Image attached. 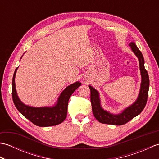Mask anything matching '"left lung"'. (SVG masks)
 <instances>
[{"label": "left lung", "instance_id": "left-lung-1", "mask_svg": "<svg viewBox=\"0 0 159 159\" xmlns=\"http://www.w3.org/2000/svg\"><path fill=\"white\" fill-rule=\"evenodd\" d=\"M130 46L132 50L135 54L139 61L141 74V85L139 97L133 105L128 107L120 115L115 116V115L108 113L107 111H104L102 109V107H100L98 93L92 86H89L91 91V103H92V109L93 116L100 123L112 125L125 124L140 114L147 103L150 81L148 74L144 67L143 57L139 49L135 45V43L132 42L130 43Z\"/></svg>", "mask_w": 159, "mask_h": 159}]
</instances>
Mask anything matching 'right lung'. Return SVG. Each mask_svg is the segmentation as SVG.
I'll list each match as a JSON object with an SVG mask.
<instances>
[{"label":"right lung","instance_id":"right-lung-1","mask_svg":"<svg viewBox=\"0 0 159 159\" xmlns=\"http://www.w3.org/2000/svg\"><path fill=\"white\" fill-rule=\"evenodd\" d=\"M17 69L13 74L12 80V98L17 109L26 119L36 126L46 127L58 125L65 120L67 116V104L71 95L81 83L76 82L67 87L61 94L57 105L53 107L35 108L25 105L17 96L15 85V76Z\"/></svg>","mask_w":159,"mask_h":159}]
</instances>
